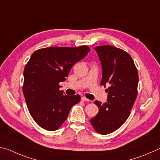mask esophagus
I'll list each match as a JSON object with an SVG mask.
<instances>
[{"label":"esophagus","mask_w":160,"mask_h":160,"mask_svg":"<svg viewBox=\"0 0 160 160\" xmlns=\"http://www.w3.org/2000/svg\"><path fill=\"white\" fill-rule=\"evenodd\" d=\"M82 100H83V101H86V102H88V101H89V100L86 98V97H84V96L82 97Z\"/></svg>","instance_id":"obj_1"}]
</instances>
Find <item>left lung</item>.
Instances as JSON below:
<instances>
[{
    "label": "left lung",
    "instance_id": "1",
    "mask_svg": "<svg viewBox=\"0 0 160 160\" xmlns=\"http://www.w3.org/2000/svg\"><path fill=\"white\" fill-rule=\"evenodd\" d=\"M95 50L102 66L100 84L109 87L107 102L94 101L99 112L91 123L96 131L106 135L118 129L129 117L138 94V74L133 59L124 50L112 46Z\"/></svg>",
    "mask_w": 160,
    "mask_h": 160
}]
</instances>
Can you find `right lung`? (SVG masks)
I'll return each mask as SVG.
<instances>
[{"label":"right lung","mask_w":160,"mask_h":160,"mask_svg":"<svg viewBox=\"0 0 160 160\" xmlns=\"http://www.w3.org/2000/svg\"><path fill=\"white\" fill-rule=\"evenodd\" d=\"M90 48L48 47L36 50L24 70L23 93L31 116L39 127L57 130L67 119L79 95L67 96L59 89L73 65L85 57Z\"/></svg>","instance_id":"obj_1"}]
</instances>
